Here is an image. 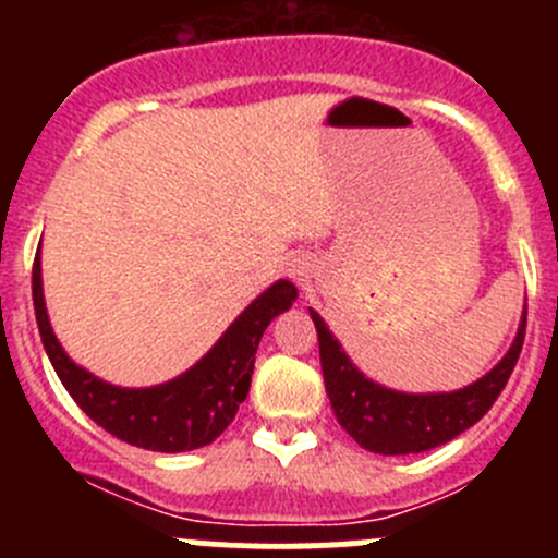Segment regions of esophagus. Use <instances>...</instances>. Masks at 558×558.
<instances>
[{
    "instance_id": "esophagus-1",
    "label": "esophagus",
    "mask_w": 558,
    "mask_h": 558,
    "mask_svg": "<svg viewBox=\"0 0 558 558\" xmlns=\"http://www.w3.org/2000/svg\"><path fill=\"white\" fill-rule=\"evenodd\" d=\"M289 275H294L296 280H305V278H307L305 262H300V258H294V262L289 264Z\"/></svg>"
}]
</instances>
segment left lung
<instances>
[{
    "label": "left lung",
    "instance_id": "1",
    "mask_svg": "<svg viewBox=\"0 0 558 558\" xmlns=\"http://www.w3.org/2000/svg\"><path fill=\"white\" fill-rule=\"evenodd\" d=\"M311 318L318 331L320 369L337 421L364 451L384 456L432 451L477 424L508 384L526 331V311H523L510 351L475 384L459 391L404 393L369 380L348 359L324 318L315 311H311Z\"/></svg>",
    "mask_w": 558,
    "mask_h": 558
}]
</instances>
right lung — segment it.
Returning <instances> with one entry per match:
<instances>
[{"label": "right lung", "mask_w": 558, "mask_h": 558, "mask_svg": "<svg viewBox=\"0 0 558 558\" xmlns=\"http://www.w3.org/2000/svg\"><path fill=\"white\" fill-rule=\"evenodd\" d=\"M32 296L45 353L83 413L129 446L183 453L210 446L232 424L251 388L258 340L275 315L294 305L296 286L291 280H275L232 320L194 367L167 384L148 388L112 386L66 356L48 320L39 251L32 269Z\"/></svg>", "instance_id": "obj_1"}]
</instances>
